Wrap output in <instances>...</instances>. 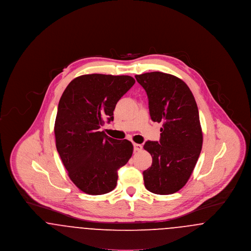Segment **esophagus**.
<instances>
[{
  "mask_svg": "<svg viewBox=\"0 0 251 251\" xmlns=\"http://www.w3.org/2000/svg\"><path fill=\"white\" fill-rule=\"evenodd\" d=\"M142 145H140V144H133V150H134V151H140L141 150H142Z\"/></svg>",
  "mask_w": 251,
  "mask_h": 251,
  "instance_id": "esophagus-1",
  "label": "esophagus"
}]
</instances>
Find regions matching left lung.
I'll return each instance as SVG.
<instances>
[{"mask_svg":"<svg viewBox=\"0 0 251 251\" xmlns=\"http://www.w3.org/2000/svg\"><path fill=\"white\" fill-rule=\"evenodd\" d=\"M149 99L151 120L162 122L160 141H147L152 157L143 172L146 188L158 195L179 191L190 178L202 148L199 109L190 88L178 77L164 72L135 75Z\"/></svg>","mask_w":251,"mask_h":251,"instance_id":"obj_1","label":"left lung"}]
</instances>
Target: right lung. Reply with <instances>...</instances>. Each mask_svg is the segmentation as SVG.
Here are the masks:
<instances>
[{"mask_svg": "<svg viewBox=\"0 0 251 251\" xmlns=\"http://www.w3.org/2000/svg\"><path fill=\"white\" fill-rule=\"evenodd\" d=\"M134 83L128 75L86 74L73 79L61 96L56 149L72 182L88 195L114 190L118 170L131 157L129 140L111 138L100 128L114 120L116 104Z\"/></svg>", "mask_w": 251, "mask_h": 251, "instance_id": "add662e5", "label": "right lung"}]
</instances>
